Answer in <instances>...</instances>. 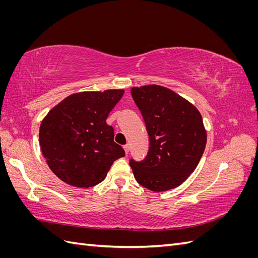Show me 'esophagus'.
Listing matches in <instances>:
<instances>
[{
  "mask_svg": "<svg viewBox=\"0 0 258 258\" xmlns=\"http://www.w3.org/2000/svg\"><path fill=\"white\" fill-rule=\"evenodd\" d=\"M123 150H124V153H126V155H128L129 154V150H130V145L129 144L123 145Z\"/></svg>",
  "mask_w": 258,
  "mask_h": 258,
  "instance_id": "1",
  "label": "esophagus"
}]
</instances>
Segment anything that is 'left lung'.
Here are the masks:
<instances>
[{
  "mask_svg": "<svg viewBox=\"0 0 258 258\" xmlns=\"http://www.w3.org/2000/svg\"><path fill=\"white\" fill-rule=\"evenodd\" d=\"M131 96L150 137L146 157L129 162L137 182L153 191L175 188L194 172L205 152L207 132L201 114L162 86L134 87Z\"/></svg>",
  "mask_w": 258,
  "mask_h": 258,
  "instance_id": "8db88e82",
  "label": "left lung"
}]
</instances>
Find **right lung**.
<instances>
[{
  "mask_svg": "<svg viewBox=\"0 0 258 258\" xmlns=\"http://www.w3.org/2000/svg\"><path fill=\"white\" fill-rule=\"evenodd\" d=\"M122 95V89L74 93L46 115L40 127L41 150L61 181L82 188L95 186L123 157L113 127L106 123Z\"/></svg>",
  "mask_w": 258,
  "mask_h": 258,
  "instance_id": "1",
  "label": "right lung"
}]
</instances>
